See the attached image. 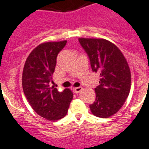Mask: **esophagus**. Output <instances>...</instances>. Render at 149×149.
I'll return each instance as SVG.
<instances>
[{
  "label": "esophagus",
  "instance_id": "esophagus-1",
  "mask_svg": "<svg viewBox=\"0 0 149 149\" xmlns=\"http://www.w3.org/2000/svg\"><path fill=\"white\" fill-rule=\"evenodd\" d=\"M82 90H83V87L82 86H79V87H74V88H73V91L74 92V93H79L82 91Z\"/></svg>",
  "mask_w": 149,
  "mask_h": 149
}]
</instances>
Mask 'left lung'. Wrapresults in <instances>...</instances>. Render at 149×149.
<instances>
[{
  "instance_id": "1",
  "label": "left lung",
  "mask_w": 149,
  "mask_h": 149,
  "mask_svg": "<svg viewBox=\"0 0 149 149\" xmlns=\"http://www.w3.org/2000/svg\"><path fill=\"white\" fill-rule=\"evenodd\" d=\"M89 57L91 69L100 73V85L95 88V101L90 105L94 116L108 118L120 110L128 96L131 72L127 62L115 44L103 38H79Z\"/></svg>"
}]
</instances>
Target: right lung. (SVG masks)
<instances>
[{
    "label": "right lung",
    "mask_w": 149,
    "mask_h": 149,
    "mask_svg": "<svg viewBox=\"0 0 149 149\" xmlns=\"http://www.w3.org/2000/svg\"><path fill=\"white\" fill-rule=\"evenodd\" d=\"M66 41L40 44L29 54L22 73V87L28 102L40 116L48 120H58L67 113L73 99L72 91L59 92L50 87L58 53Z\"/></svg>",
    "instance_id": "obj_1"
}]
</instances>
